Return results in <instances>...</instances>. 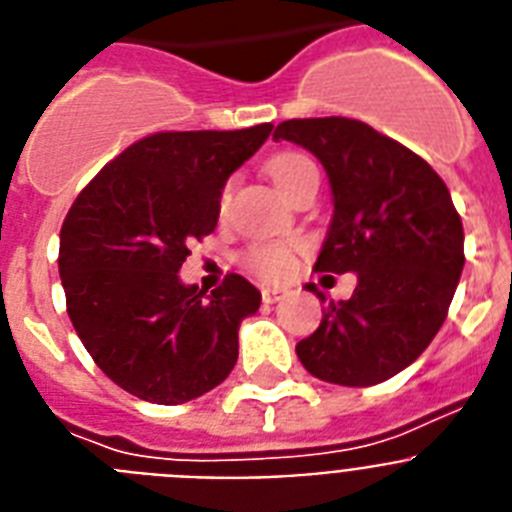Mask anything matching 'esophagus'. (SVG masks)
Here are the masks:
<instances>
[{
	"label": "esophagus",
	"mask_w": 512,
	"mask_h": 512,
	"mask_svg": "<svg viewBox=\"0 0 512 512\" xmlns=\"http://www.w3.org/2000/svg\"><path fill=\"white\" fill-rule=\"evenodd\" d=\"M286 294H289V289H281V286H263V302L265 304L281 302Z\"/></svg>",
	"instance_id": "esophagus-1"
}]
</instances>
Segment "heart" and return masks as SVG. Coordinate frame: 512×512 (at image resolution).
<instances>
[{"mask_svg": "<svg viewBox=\"0 0 512 512\" xmlns=\"http://www.w3.org/2000/svg\"><path fill=\"white\" fill-rule=\"evenodd\" d=\"M270 179L276 182L278 190L289 197L291 192L307 179H317L315 163L309 161L302 153H278L270 158L268 163ZM302 249V244L296 242H273V244H255L244 252V265L257 276L278 281L286 278L294 270L296 252Z\"/></svg>", "mask_w": 512, "mask_h": 512, "instance_id": "obj_1", "label": "heart"}]
</instances>
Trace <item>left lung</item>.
I'll list each match as a JSON object with an SVG mask.
<instances>
[{
	"label": "left lung",
	"instance_id": "obj_1",
	"mask_svg": "<svg viewBox=\"0 0 512 512\" xmlns=\"http://www.w3.org/2000/svg\"><path fill=\"white\" fill-rule=\"evenodd\" d=\"M273 140L302 145L325 166L333 221L315 270L356 273L346 302L296 343L309 375L367 388L398 375L448 317L463 263V223L437 171L406 145L346 117L289 119ZM325 302L322 291L309 283Z\"/></svg>",
	"mask_w": 512,
	"mask_h": 512
}]
</instances>
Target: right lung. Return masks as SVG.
Listing matches in <instances>:
<instances>
[{
    "instance_id": "1",
    "label": "right lung",
    "mask_w": 512,
    "mask_h": 512,
    "mask_svg": "<svg viewBox=\"0 0 512 512\" xmlns=\"http://www.w3.org/2000/svg\"><path fill=\"white\" fill-rule=\"evenodd\" d=\"M247 130L156 132L106 163L59 234V276L77 336L127 393L161 406L221 385L239 356V322L260 291L226 276L216 291L179 281L190 242L213 234L223 184L268 140Z\"/></svg>"
}]
</instances>
